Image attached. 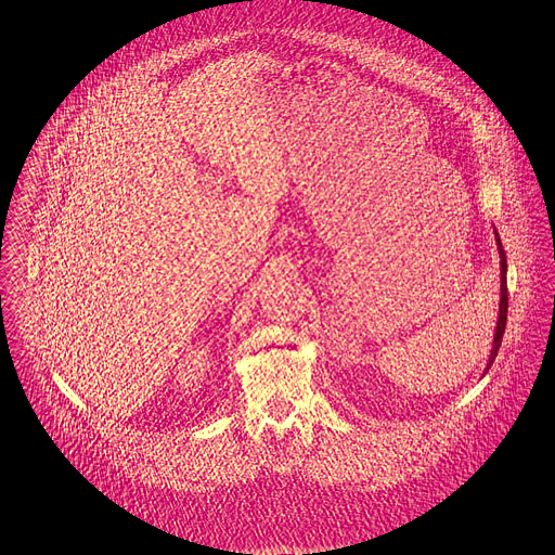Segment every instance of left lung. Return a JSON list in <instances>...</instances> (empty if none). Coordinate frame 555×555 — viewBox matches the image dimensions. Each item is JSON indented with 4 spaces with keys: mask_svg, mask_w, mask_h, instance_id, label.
<instances>
[{
    "mask_svg": "<svg viewBox=\"0 0 555 555\" xmlns=\"http://www.w3.org/2000/svg\"><path fill=\"white\" fill-rule=\"evenodd\" d=\"M495 233V243H498V251H500V270H502V299H500V317H498V328H495V335H493V349H491V356H489V362H487V370L491 369V364L495 362L498 358V351H500V345H502L503 333H505V320H507V260H505V251H503L502 238L500 233L493 229ZM485 370V372H487Z\"/></svg>",
    "mask_w": 555,
    "mask_h": 555,
    "instance_id": "1",
    "label": "left lung"
}]
</instances>
